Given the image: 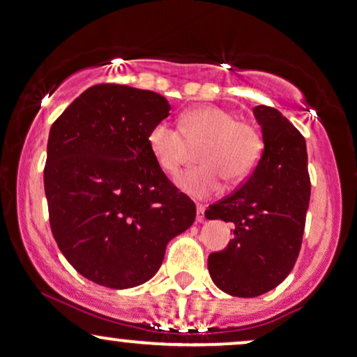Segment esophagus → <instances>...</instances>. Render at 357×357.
Returning <instances> with one entry per match:
<instances>
[{"label": "esophagus", "mask_w": 357, "mask_h": 357, "mask_svg": "<svg viewBox=\"0 0 357 357\" xmlns=\"http://www.w3.org/2000/svg\"><path fill=\"white\" fill-rule=\"evenodd\" d=\"M197 222L199 223L205 222V205H202V204L197 205Z\"/></svg>", "instance_id": "esophagus-1"}]
</instances>
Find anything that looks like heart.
Wrapping results in <instances>:
<instances>
[{
	"label": "heart",
	"mask_w": 357,
	"mask_h": 357,
	"mask_svg": "<svg viewBox=\"0 0 357 357\" xmlns=\"http://www.w3.org/2000/svg\"><path fill=\"white\" fill-rule=\"evenodd\" d=\"M187 142H202L197 152L202 164L180 172L175 183L193 199H208L220 192L223 177L231 185L243 182L257 167L263 149L257 127L218 105H199L183 112L180 127L157 122L147 135L149 149L165 174L178 170Z\"/></svg>",
	"instance_id": "1"
}]
</instances>
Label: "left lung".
<instances>
[{"mask_svg":"<svg viewBox=\"0 0 357 357\" xmlns=\"http://www.w3.org/2000/svg\"><path fill=\"white\" fill-rule=\"evenodd\" d=\"M263 149L243 185L205 210L208 220L235 225L222 252L210 253L208 271L222 291L255 298L276 288L300 255L311 182L306 140L280 111L253 109Z\"/></svg>","mask_w":357,"mask_h":357,"instance_id":"8db88e82","label":"left lung"}]
</instances>
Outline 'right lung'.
<instances>
[{"label":"right lung","instance_id":"add662e5","mask_svg":"<svg viewBox=\"0 0 357 357\" xmlns=\"http://www.w3.org/2000/svg\"><path fill=\"white\" fill-rule=\"evenodd\" d=\"M170 104L152 91L98 84L56 119L44 192L61 253L87 280L134 288L158 271L167 243L195 222V204L147 144Z\"/></svg>","mask_w":357,"mask_h":357}]
</instances>
